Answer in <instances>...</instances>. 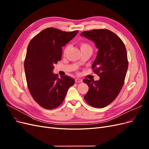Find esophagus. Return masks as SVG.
<instances>
[{
  "label": "esophagus",
  "mask_w": 149,
  "mask_h": 149,
  "mask_svg": "<svg viewBox=\"0 0 149 149\" xmlns=\"http://www.w3.org/2000/svg\"><path fill=\"white\" fill-rule=\"evenodd\" d=\"M82 79H80V78H76L75 79V81L76 82V83H81V82H82Z\"/></svg>",
  "instance_id": "34e87169"
}]
</instances>
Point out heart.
Segmentation results:
<instances>
[{
    "mask_svg": "<svg viewBox=\"0 0 149 149\" xmlns=\"http://www.w3.org/2000/svg\"><path fill=\"white\" fill-rule=\"evenodd\" d=\"M70 48V45H67L65 47L63 50L64 54H66V52L68 51V49ZM80 48L81 52L84 51V50H91L92 51V47L88 43H85V42H82L80 43Z\"/></svg>",
    "mask_w": 149,
    "mask_h": 149,
    "instance_id": "heart-1",
    "label": "heart"
}]
</instances>
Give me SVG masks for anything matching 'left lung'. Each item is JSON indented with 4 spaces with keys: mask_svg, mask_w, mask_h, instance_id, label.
Here are the masks:
<instances>
[{
    "mask_svg": "<svg viewBox=\"0 0 149 149\" xmlns=\"http://www.w3.org/2000/svg\"><path fill=\"white\" fill-rule=\"evenodd\" d=\"M81 35L93 40L98 48L92 69L100 77L98 81L83 79L89 86L84 100L94 107H104L119 95L124 84L128 68L125 45L118 35L107 29L84 31Z\"/></svg>",
    "mask_w": 149,
    "mask_h": 149,
    "instance_id": "obj_1",
    "label": "left lung"
}]
</instances>
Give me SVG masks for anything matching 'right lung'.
<instances>
[{
  "label": "right lung",
  "instance_id": "obj_1",
  "mask_svg": "<svg viewBox=\"0 0 149 149\" xmlns=\"http://www.w3.org/2000/svg\"><path fill=\"white\" fill-rule=\"evenodd\" d=\"M78 32L49 27L35 35L29 44L24 61L26 83L33 100L45 109L61 105L68 89L74 84L73 78L67 75L58 78L53 70L61 59L62 47Z\"/></svg>",
  "mask_w": 149,
  "mask_h": 149
}]
</instances>
